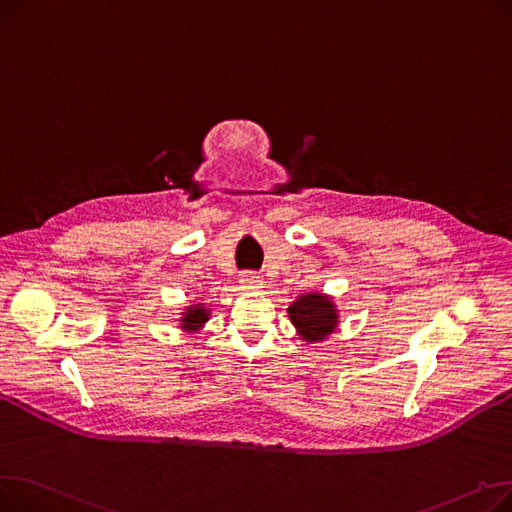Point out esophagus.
<instances>
[{
    "label": "esophagus",
    "mask_w": 512,
    "mask_h": 512,
    "mask_svg": "<svg viewBox=\"0 0 512 512\" xmlns=\"http://www.w3.org/2000/svg\"><path fill=\"white\" fill-rule=\"evenodd\" d=\"M238 282H240V286L245 288V290H257V288H261V278L259 276H255L253 272H242L240 274V278H238Z\"/></svg>",
    "instance_id": "esophagus-1"
}]
</instances>
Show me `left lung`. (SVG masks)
Returning <instances> with one entry per match:
<instances>
[{"instance_id": "obj_1", "label": "left lung", "mask_w": 512, "mask_h": 512, "mask_svg": "<svg viewBox=\"0 0 512 512\" xmlns=\"http://www.w3.org/2000/svg\"><path fill=\"white\" fill-rule=\"evenodd\" d=\"M288 317L303 340L319 342L336 330L338 313L326 294L309 292L288 307Z\"/></svg>"}]
</instances>
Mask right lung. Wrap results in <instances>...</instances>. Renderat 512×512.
I'll use <instances>...</instances> for the list:
<instances>
[{
	"mask_svg": "<svg viewBox=\"0 0 512 512\" xmlns=\"http://www.w3.org/2000/svg\"><path fill=\"white\" fill-rule=\"evenodd\" d=\"M207 315H209V311L205 309V307H201V305H193V307H188L186 309V313L182 315V326L180 328H184V330H199L205 321H207Z\"/></svg>",
	"mask_w": 512,
	"mask_h": 512,
	"instance_id": "obj_1",
	"label": "right lung"
}]
</instances>
